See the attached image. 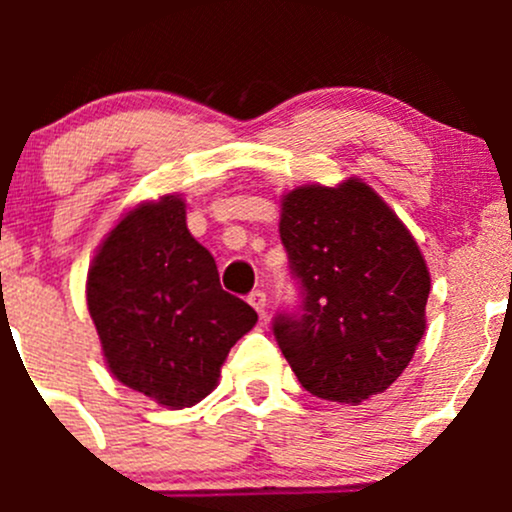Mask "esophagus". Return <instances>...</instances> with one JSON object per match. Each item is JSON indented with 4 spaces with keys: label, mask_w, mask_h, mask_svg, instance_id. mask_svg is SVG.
<instances>
[{
    "label": "esophagus",
    "mask_w": 512,
    "mask_h": 512,
    "mask_svg": "<svg viewBox=\"0 0 512 512\" xmlns=\"http://www.w3.org/2000/svg\"><path fill=\"white\" fill-rule=\"evenodd\" d=\"M247 302L252 304V309H255L260 317H265V307H267V294L262 292V289H255V292L247 294Z\"/></svg>",
    "instance_id": "esophagus-1"
}]
</instances>
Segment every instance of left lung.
<instances>
[{
	"instance_id": "left-lung-1",
	"label": "left lung",
	"mask_w": 512,
	"mask_h": 512,
	"mask_svg": "<svg viewBox=\"0 0 512 512\" xmlns=\"http://www.w3.org/2000/svg\"><path fill=\"white\" fill-rule=\"evenodd\" d=\"M280 237L299 302L272 332L317 399L361 404L409 366L431 292L411 232L361 180L307 185L282 200Z\"/></svg>"
}]
</instances>
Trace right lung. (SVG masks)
Listing matches in <instances>:
<instances>
[{
	"mask_svg": "<svg viewBox=\"0 0 512 512\" xmlns=\"http://www.w3.org/2000/svg\"><path fill=\"white\" fill-rule=\"evenodd\" d=\"M86 299L113 376L170 409L205 399L232 344L257 322L250 304L220 287L213 255L188 232L175 195L113 227Z\"/></svg>",
	"mask_w": 512,
	"mask_h": 512,
	"instance_id": "1",
	"label": "right lung"
}]
</instances>
